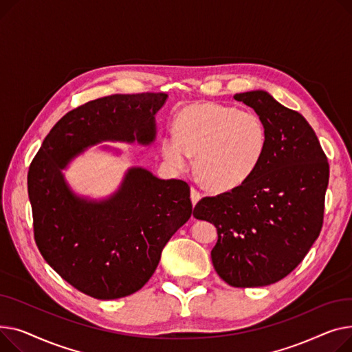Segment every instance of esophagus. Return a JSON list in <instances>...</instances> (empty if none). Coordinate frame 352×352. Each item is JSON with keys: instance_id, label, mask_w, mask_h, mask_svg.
Listing matches in <instances>:
<instances>
[{"instance_id": "obj_1", "label": "esophagus", "mask_w": 352, "mask_h": 352, "mask_svg": "<svg viewBox=\"0 0 352 352\" xmlns=\"http://www.w3.org/2000/svg\"><path fill=\"white\" fill-rule=\"evenodd\" d=\"M200 197H201V195H200V192L196 189V188H192L190 189V199H192V203H193V206L200 200Z\"/></svg>"}]
</instances>
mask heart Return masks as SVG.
Wrapping results in <instances>:
<instances>
[{
  "instance_id": "1",
  "label": "heart",
  "mask_w": 352,
  "mask_h": 352,
  "mask_svg": "<svg viewBox=\"0 0 352 352\" xmlns=\"http://www.w3.org/2000/svg\"><path fill=\"white\" fill-rule=\"evenodd\" d=\"M175 136L162 139V155L184 169L195 156V172L213 192L233 190L249 180L264 159L268 129L254 111L214 102H196L176 116Z\"/></svg>"
}]
</instances>
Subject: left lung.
<instances>
[{
	"instance_id": "left-lung-1",
	"label": "left lung",
	"mask_w": 352,
	"mask_h": 352,
	"mask_svg": "<svg viewBox=\"0 0 352 352\" xmlns=\"http://www.w3.org/2000/svg\"><path fill=\"white\" fill-rule=\"evenodd\" d=\"M234 99L265 122L264 159L239 188L200 199L193 216L216 226L212 261L220 278L232 287H263L290 274L320 236L329 166L301 113L264 91Z\"/></svg>"
}]
</instances>
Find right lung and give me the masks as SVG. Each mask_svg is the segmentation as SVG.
<instances>
[{
	"mask_svg": "<svg viewBox=\"0 0 352 352\" xmlns=\"http://www.w3.org/2000/svg\"><path fill=\"white\" fill-rule=\"evenodd\" d=\"M163 92L115 94L62 116L28 170L34 239L54 270L78 292L98 300L131 296L149 281L163 247L192 216L190 188L131 169L111 199L76 197L60 169L102 140L151 143Z\"/></svg>",
	"mask_w": 352,
	"mask_h": 352,
	"instance_id": "right-lung-1",
	"label": "right lung"
}]
</instances>
